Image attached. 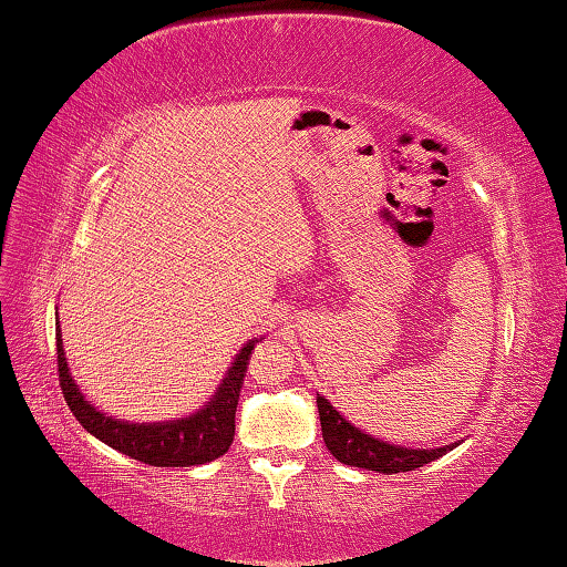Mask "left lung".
Wrapping results in <instances>:
<instances>
[{
  "label": "left lung",
  "mask_w": 567,
  "mask_h": 567,
  "mask_svg": "<svg viewBox=\"0 0 567 567\" xmlns=\"http://www.w3.org/2000/svg\"><path fill=\"white\" fill-rule=\"evenodd\" d=\"M316 403H319L321 415V431L323 443L331 451L336 461L346 465H355V468L375 471V473H405L415 471L421 465L441 458L449 451H453L458 443H449L443 449H403V445H393L389 441L373 439V435L363 433L349 423L343 415L333 409L331 401H326L323 395L316 393Z\"/></svg>",
  "instance_id": "8db88e82"
}]
</instances>
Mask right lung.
Segmentation results:
<instances>
[{
    "mask_svg": "<svg viewBox=\"0 0 567 567\" xmlns=\"http://www.w3.org/2000/svg\"><path fill=\"white\" fill-rule=\"evenodd\" d=\"M261 341H248L241 351L236 353L234 363L228 365L224 381L218 383L216 393L202 405L196 413L176 421H158V423H132L114 419L99 411L86 395L79 391L62 346V331L56 321V363H59V383L66 405L76 415V421L84 429L106 443L109 449L128 455V458L142 461L156 468H188V465L212 463L228 451L236 431V405L241 383L246 375L248 359H251L254 346Z\"/></svg>",
    "mask_w": 567,
    "mask_h": 567,
    "instance_id": "right-lung-1",
    "label": "right lung"
}]
</instances>
